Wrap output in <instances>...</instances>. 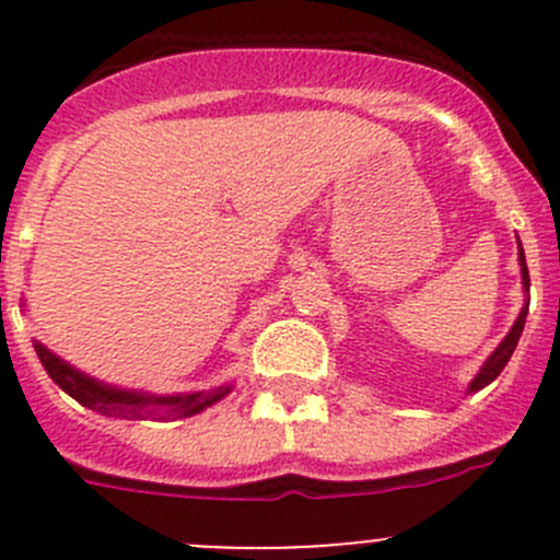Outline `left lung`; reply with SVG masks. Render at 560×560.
Returning a JSON list of instances; mask_svg holds the SVG:
<instances>
[{"label":"left lung","instance_id":"1","mask_svg":"<svg viewBox=\"0 0 560 560\" xmlns=\"http://www.w3.org/2000/svg\"><path fill=\"white\" fill-rule=\"evenodd\" d=\"M517 262H521V279H523L525 303H523L521 314H517L515 325L510 327V332H506V336H504V341H501L499 347H495L493 352H490V358L485 360V363H482V369L477 371V376H474V380H471V385H468L466 393H477V389L488 387L490 382H493L495 376H499L501 371H504V365L510 363L512 352H515L517 341H521V332H523V327H525V316H528V301H530V298H528V290H530V279H528V265H525V254H523V244H521V241H517Z\"/></svg>","mask_w":560,"mask_h":560}]
</instances>
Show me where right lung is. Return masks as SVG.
<instances>
[{
    "label": "right lung",
    "instance_id": "obj_1",
    "mask_svg": "<svg viewBox=\"0 0 560 560\" xmlns=\"http://www.w3.org/2000/svg\"><path fill=\"white\" fill-rule=\"evenodd\" d=\"M32 343H35L39 363L48 371L50 380L65 389L70 398H75L78 404L103 417H121V420H184V417L200 415L208 406L219 404L233 389V382L213 389H195V393L175 395H154L143 393V389L116 387L83 374L81 369H75V365L61 360L56 352H50L37 338Z\"/></svg>",
    "mask_w": 560,
    "mask_h": 560
}]
</instances>
